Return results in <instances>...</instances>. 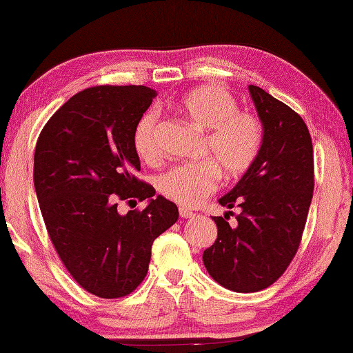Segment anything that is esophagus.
I'll list each match as a JSON object with an SVG mask.
<instances>
[{"label": "esophagus", "instance_id": "esophagus-1", "mask_svg": "<svg viewBox=\"0 0 353 353\" xmlns=\"http://www.w3.org/2000/svg\"><path fill=\"white\" fill-rule=\"evenodd\" d=\"M196 214L194 212H191V210H188V209H180V216L181 219H192V216H194Z\"/></svg>", "mask_w": 353, "mask_h": 353}]
</instances>
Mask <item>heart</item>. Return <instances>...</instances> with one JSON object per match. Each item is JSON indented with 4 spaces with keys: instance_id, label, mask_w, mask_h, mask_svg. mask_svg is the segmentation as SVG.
I'll list each match as a JSON object with an SVG mask.
<instances>
[{
    "instance_id": "heart-1",
    "label": "heart",
    "mask_w": 353,
    "mask_h": 353,
    "mask_svg": "<svg viewBox=\"0 0 353 353\" xmlns=\"http://www.w3.org/2000/svg\"><path fill=\"white\" fill-rule=\"evenodd\" d=\"M178 112L202 130L199 156L209 159L176 165L163 173L159 191L178 205L196 207L219 188L220 173L226 180L244 175L262 151L265 130L259 115L238 110L233 94L216 85H204L188 91L176 104ZM134 148L149 163L161 159L159 114L149 110L134 130Z\"/></svg>"
}]
</instances>
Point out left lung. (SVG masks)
<instances>
[{"mask_svg": "<svg viewBox=\"0 0 353 353\" xmlns=\"http://www.w3.org/2000/svg\"><path fill=\"white\" fill-rule=\"evenodd\" d=\"M249 93L263 123L265 139L254 165L228 194L223 207H239L214 216L216 241L202 260L216 283L234 292H257L286 272L301 244L315 188L312 137L301 115L259 86Z\"/></svg>", "mask_w": 353, "mask_h": 353, "instance_id": "obj_1", "label": "left lung"}]
</instances>
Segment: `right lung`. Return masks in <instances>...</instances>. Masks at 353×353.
Listing matches in <instances>:
<instances>
[{
  "label": "right lung",
  "mask_w": 353,
  "mask_h": 353,
  "mask_svg": "<svg viewBox=\"0 0 353 353\" xmlns=\"http://www.w3.org/2000/svg\"><path fill=\"white\" fill-rule=\"evenodd\" d=\"M156 91L143 85L86 88L43 127L33 183L48 234L67 272L103 299L132 294L146 276L154 239L178 220V207L134 176L141 163L134 130ZM148 199L120 216V200Z\"/></svg>",
  "instance_id": "right-lung-1"
}]
</instances>
